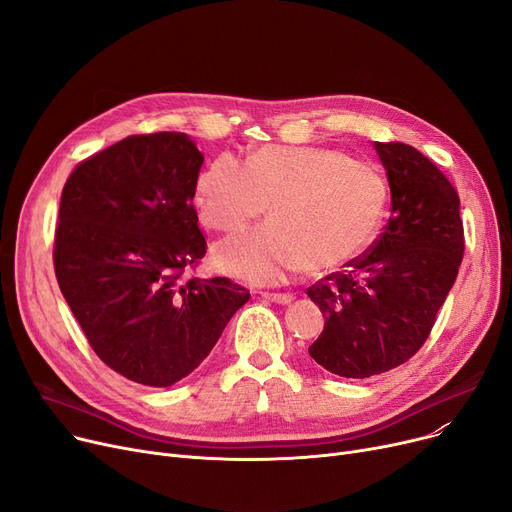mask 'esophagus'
<instances>
[{
  "label": "esophagus",
  "instance_id": "esophagus-1",
  "mask_svg": "<svg viewBox=\"0 0 512 512\" xmlns=\"http://www.w3.org/2000/svg\"><path fill=\"white\" fill-rule=\"evenodd\" d=\"M261 297L272 301V303H280V305H288L290 301H294V294H290V292H261Z\"/></svg>",
  "mask_w": 512,
  "mask_h": 512
}]
</instances>
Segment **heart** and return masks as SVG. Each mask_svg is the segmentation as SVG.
<instances>
[{
	"label": "heart",
	"mask_w": 512,
	"mask_h": 512,
	"mask_svg": "<svg viewBox=\"0 0 512 512\" xmlns=\"http://www.w3.org/2000/svg\"><path fill=\"white\" fill-rule=\"evenodd\" d=\"M390 201L386 176L332 147L263 145L245 164L215 157L195 182L193 203L215 232L267 222L215 249L224 272L251 282H282L305 270L334 272L355 263L378 236Z\"/></svg>",
	"instance_id": "b5f03b06"
}]
</instances>
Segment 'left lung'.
I'll use <instances>...</instances> for the list:
<instances>
[{
	"label": "left lung",
	"mask_w": 512,
	"mask_h": 512,
	"mask_svg": "<svg viewBox=\"0 0 512 512\" xmlns=\"http://www.w3.org/2000/svg\"><path fill=\"white\" fill-rule=\"evenodd\" d=\"M388 172L392 215L346 270L307 288L326 315L309 355L342 378L407 363L432 332L465 253L461 199L415 147L375 143Z\"/></svg>",
	"instance_id": "obj_1"
}]
</instances>
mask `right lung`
Returning a JSON list of instances; mask_svg holds the SVG:
<instances>
[{"label": "right lung", "mask_w": 512, "mask_h": 512, "mask_svg": "<svg viewBox=\"0 0 512 512\" xmlns=\"http://www.w3.org/2000/svg\"><path fill=\"white\" fill-rule=\"evenodd\" d=\"M201 164L184 132L130 134L64 184L60 290L95 355L137 384L186 378L251 297L230 278L188 276L207 251L193 205Z\"/></svg>", "instance_id": "obj_1"}]
</instances>
